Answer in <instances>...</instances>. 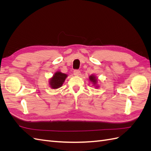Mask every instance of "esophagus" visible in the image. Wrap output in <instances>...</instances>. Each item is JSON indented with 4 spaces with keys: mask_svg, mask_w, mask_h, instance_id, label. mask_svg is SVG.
<instances>
[{
    "mask_svg": "<svg viewBox=\"0 0 151 151\" xmlns=\"http://www.w3.org/2000/svg\"><path fill=\"white\" fill-rule=\"evenodd\" d=\"M81 71L79 70H74V74L75 76H79L80 74Z\"/></svg>",
    "mask_w": 151,
    "mask_h": 151,
    "instance_id": "34e87169",
    "label": "esophagus"
}]
</instances>
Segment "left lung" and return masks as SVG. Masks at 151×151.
I'll return each mask as SVG.
<instances>
[{
    "mask_svg": "<svg viewBox=\"0 0 151 151\" xmlns=\"http://www.w3.org/2000/svg\"><path fill=\"white\" fill-rule=\"evenodd\" d=\"M89 79L91 81H92L94 84H96L97 83V79H96V77L94 76H89Z\"/></svg>",
    "mask_w": 151,
    "mask_h": 151,
    "instance_id": "1",
    "label": "left lung"
}]
</instances>
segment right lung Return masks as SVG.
I'll list each match as a JSON object with an SVG mask.
<instances>
[{
  "mask_svg": "<svg viewBox=\"0 0 151 151\" xmlns=\"http://www.w3.org/2000/svg\"><path fill=\"white\" fill-rule=\"evenodd\" d=\"M67 76L65 74H63L60 72H57L54 74L52 78L50 79V84L53 89H57L60 88L63 82L65 81Z\"/></svg>",
  "mask_w": 151,
  "mask_h": 151,
  "instance_id": "1",
  "label": "right lung"
}]
</instances>
